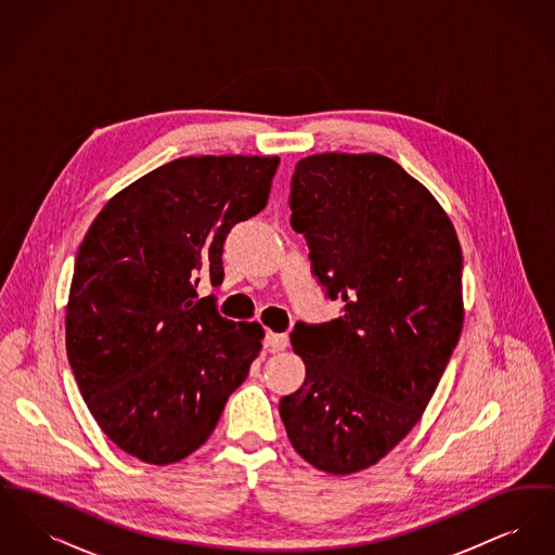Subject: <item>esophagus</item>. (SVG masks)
<instances>
[{
  "mask_svg": "<svg viewBox=\"0 0 555 555\" xmlns=\"http://www.w3.org/2000/svg\"><path fill=\"white\" fill-rule=\"evenodd\" d=\"M289 345V337L285 333H268L264 339V347L268 351H283Z\"/></svg>",
  "mask_w": 555,
  "mask_h": 555,
  "instance_id": "1",
  "label": "esophagus"
}]
</instances>
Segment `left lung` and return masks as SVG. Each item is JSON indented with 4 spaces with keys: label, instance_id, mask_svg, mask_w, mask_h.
<instances>
[{
    "label": "left lung",
    "instance_id": "obj_1",
    "mask_svg": "<svg viewBox=\"0 0 555 555\" xmlns=\"http://www.w3.org/2000/svg\"><path fill=\"white\" fill-rule=\"evenodd\" d=\"M289 206L318 283L345 306L295 326L306 380L279 412L308 464L351 475L412 430L443 376L464 322L462 247L430 191L378 154L299 159Z\"/></svg>",
    "mask_w": 555,
    "mask_h": 555
}]
</instances>
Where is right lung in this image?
<instances>
[{"mask_svg":"<svg viewBox=\"0 0 555 555\" xmlns=\"http://www.w3.org/2000/svg\"><path fill=\"white\" fill-rule=\"evenodd\" d=\"M281 159L179 158L116 193L80 243L66 353L107 439L166 466L206 443L262 349L256 322L216 312L231 229L266 208Z\"/></svg>","mask_w":555,"mask_h":555,"instance_id":"add662e5","label":"right lung"}]
</instances>
